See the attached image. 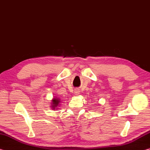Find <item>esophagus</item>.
<instances>
[{
    "instance_id": "34e87169",
    "label": "esophagus",
    "mask_w": 150,
    "mask_h": 150,
    "mask_svg": "<svg viewBox=\"0 0 150 150\" xmlns=\"http://www.w3.org/2000/svg\"><path fill=\"white\" fill-rule=\"evenodd\" d=\"M79 93H80L79 90V89L75 90V95H79Z\"/></svg>"
}]
</instances>
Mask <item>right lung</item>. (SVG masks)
<instances>
[{
	"instance_id": "right-lung-1",
	"label": "right lung",
	"mask_w": 150,
	"mask_h": 150,
	"mask_svg": "<svg viewBox=\"0 0 150 150\" xmlns=\"http://www.w3.org/2000/svg\"><path fill=\"white\" fill-rule=\"evenodd\" d=\"M62 100L60 98L58 97H54L53 99L52 100V103H51V106L50 107L52 110H56L58 108V107L61 105V103H62Z\"/></svg>"
}]
</instances>
